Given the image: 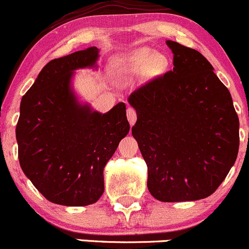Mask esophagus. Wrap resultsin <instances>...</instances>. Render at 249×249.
<instances>
[{"mask_svg":"<svg viewBox=\"0 0 249 249\" xmlns=\"http://www.w3.org/2000/svg\"><path fill=\"white\" fill-rule=\"evenodd\" d=\"M127 119L129 121L130 125L134 124L135 121H137V112H135V110L133 107H128L127 109Z\"/></svg>","mask_w":249,"mask_h":249,"instance_id":"obj_1","label":"esophagus"}]
</instances>
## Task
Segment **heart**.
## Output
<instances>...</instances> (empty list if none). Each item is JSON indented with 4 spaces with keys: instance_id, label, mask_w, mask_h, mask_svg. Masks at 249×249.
I'll return each instance as SVG.
<instances>
[{
    "instance_id": "b5f03b06",
    "label": "heart",
    "mask_w": 249,
    "mask_h": 249,
    "mask_svg": "<svg viewBox=\"0 0 249 249\" xmlns=\"http://www.w3.org/2000/svg\"><path fill=\"white\" fill-rule=\"evenodd\" d=\"M154 64L162 66L163 59L150 49H142L127 58L122 56V58L115 59L112 61V71L115 75L127 78L132 76L144 75L151 69Z\"/></svg>"
}]
</instances>
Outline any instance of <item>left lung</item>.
Masks as SVG:
<instances>
[{"mask_svg":"<svg viewBox=\"0 0 249 249\" xmlns=\"http://www.w3.org/2000/svg\"><path fill=\"white\" fill-rule=\"evenodd\" d=\"M173 70L135 89L132 134L147 166V189L162 202L208 197L238 154V116L213 66L193 48L167 41Z\"/></svg>","mask_w":249,"mask_h":249,"instance_id":"obj_1","label":"left lung"}]
</instances>
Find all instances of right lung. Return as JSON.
Masks as SVG:
<instances>
[{"instance_id":"obj_1","label":"right lung","mask_w":249,"mask_h":249,"mask_svg":"<svg viewBox=\"0 0 249 249\" xmlns=\"http://www.w3.org/2000/svg\"><path fill=\"white\" fill-rule=\"evenodd\" d=\"M99 49L89 47L53 59L21 98L16 128L24 174L51 202L88 206L104 193V171L129 132L125 104L107 114L81 104L71 80L77 69L95 68Z\"/></svg>"}]
</instances>
